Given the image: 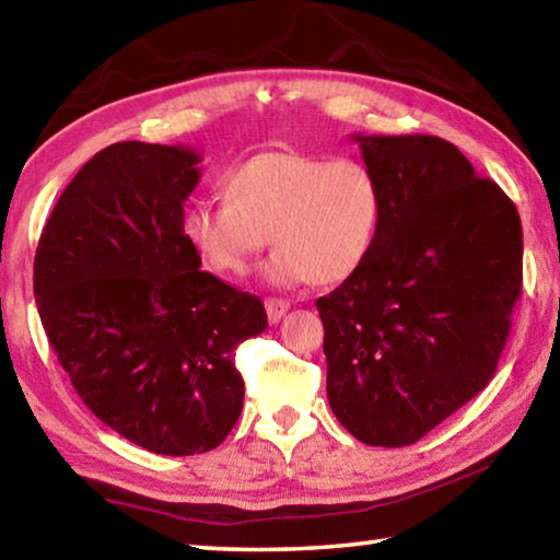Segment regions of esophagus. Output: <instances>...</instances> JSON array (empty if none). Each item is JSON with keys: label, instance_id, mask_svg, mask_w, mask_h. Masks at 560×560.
Masks as SVG:
<instances>
[{"label": "esophagus", "instance_id": "esophagus-1", "mask_svg": "<svg viewBox=\"0 0 560 560\" xmlns=\"http://www.w3.org/2000/svg\"><path fill=\"white\" fill-rule=\"evenodd\" d=\"M264 306H267L269 324H279V320L287 316V311H289L291 303L283 301V299H267V303H264Z\"/></svg>", "mask_w": 560, "mask_h": 560}]
</instances>
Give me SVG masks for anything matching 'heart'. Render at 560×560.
<instances>
[{"label":"heart","mask_w":560,"mask_h":560,"mask_svg":"<svg viewBox=\"0 0 560 560\" xmlns=\"http://www.w3.org/2000/svg\"><path fill=\"white\" fill-rule=\"evenodd\" d=\"M226 200H200L183 232L220 277H244L257 254L277 244L267 281L299 287L340 283L371 257L383 226L385 195L371 167L299 150H264L224 175Z\"/></svg>","instance_id":"heart-1"}]
</instances>
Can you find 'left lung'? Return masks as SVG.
I'll return each mask as SVG.
<instances>
[{
  "label": "left lung",
  "instance_id": "obj_1",
  "mask_svg": "<svg viewBox=\"0 0 560 560\" xmlns=\"http://www.w3.org/2000/svg\"><path fill=\"white\" fill-rule=\"evenodd\" d=\"M383 185L375 249L316 301L330 410L371 447H405L497 373L524 240L494 179L434 136H353Z\"/></svg>",
  "mask_w": 560,
  "mask_h": 560
}]
</instances>
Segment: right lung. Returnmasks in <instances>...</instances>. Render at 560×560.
<instances>
[{
    "instance_id": "obj_1",
    "label": "right lung",
    "mask_w": 560,
    "mask_h": 560,
    "mask_svg": "<svg viewBox=\"0 0 560 560\" xmlns=\"http://www.w3.org/2000/svg\"><path fill=\"white\" fill-rule=\"evenodd\" d=\"M200 153L126 140L63 189L34 257L42 326L73 390L110 430L167 457L222 444L240 420L234 348L264 303L202 271L183 232Z\"/></svg>"
}]
</instances>
